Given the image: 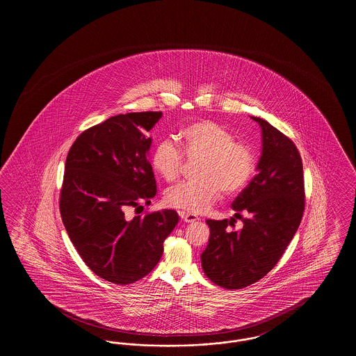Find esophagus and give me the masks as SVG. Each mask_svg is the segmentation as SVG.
I'll list each match as a JSON object with an SVG mask.
<instances>
[{"label": "esophagus", "instance_id": "1", "mask_svg": "<svg viewBox=\"0 0 356 356\" xmlns=\"http://www.w3.org/2000/svg\"><path fill=\"white\" fill-rule=\"evenodd\" d=\"M181 220L184 222H195V221L199 220V218L196 215H192V213H186V212H179Z\"/></svg>", "mask_w": 356, "mask_h": 356}]
</instances>
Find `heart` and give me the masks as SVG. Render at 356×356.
Instances as JSON below:
<instances>
[{"label":"heart","mask_w":356,"mask_h":356,"mask_svg":"<svg viewBox=\"0 0 356 356\" xmlns=\"http://www.w3.org/2000/svg\"><path fill=\"white\" fill-rule=\"evenodd\" d=\"M177 140L188 157H203L199 164L200 180L179 184L165 195L168 207L186 213L207 212L220 197L235 196L251 181L256 170L252 149L234 141L232 134L211 120H199L184 127ZM153 170L165 181L179 179L183 153L170 140L160 141L151 156Z\"/></svg>","instance_id":"obj_1"}]
</instances>
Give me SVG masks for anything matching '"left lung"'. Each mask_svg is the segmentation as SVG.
<instances>
[{"label": "left lung", "instance_id": "1", "mask_svg": "<svg viewBox=\"0 0 356 356\" xmlns=\"http://www.w3.org/2000/svg\"><path fill=\"white\" fill-rule=\"evenodd\" d=\"M261 128L257 175L232 203L231 220H207L208 245L202 254L204 273L227 289L248 287L264 277L284 254L305 211L302 157L295 144L266 120ZM236 218L238 232L229 229Z\"/></svg>", "mask_w": 356, "mask_h": 356}]
</instances>
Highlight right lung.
Listing matches in <instances>:
<instances>
[{
	"label": "right lung",
	"mask_w": 356,
	"mask_h": 356,
	"mask_svg": "<svg viewBox=\"0 0 356 356\" xmlns=\"http://www.w3.org/2000/svg\"><path fill=\"white\" fill-rule=\"evenodd\" d=\"M161 116L109 118L79 136L67 156L63 222L85 264L115 284L135 283L152 271L179 221L173 209L132 215L156 195L148 132Z\"/></svg>",
	"instance_id": "obj_1"
}]
</instances>
